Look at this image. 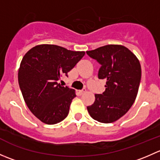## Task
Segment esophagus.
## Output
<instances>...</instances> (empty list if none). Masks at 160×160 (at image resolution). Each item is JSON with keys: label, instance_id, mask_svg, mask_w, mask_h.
I'll use <instances>...</instances> for the list:
<instances>
[{"label": "esophagus", "instance_id": "1", "mask_svg": "<svg viewBox=\"0 0 160 160\" xmlns=\"http://www.w3.org/2000/svg\"><path fill=\"white\" fill-rule=\"evenodd\" d=\"M86 90H87L86 88H83V89L80 90V94H81V95H83V93H85V92H86Z\"/></svg>", "mask_w": 160, "mask_h": 160}]
</instances>
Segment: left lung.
Here are the masks:
<instances>
[{
    "label": "left lung",
    "instance_id": "1",
    "mask_svg": "<svg viewBox=\"0 0 160 160\" xmlns=\"http://www.w3.org/2000/svg\"><path fill=\"white\" fill-rule=\"evenodd\" d=\"M87 54L101 64L98 78L106 80L105 91L95 94L88 106L94 120L111 123L125 115L135 102L141 80V66L136 56L121 45H108Z\"/></svg>",
    "mask_w": 160,
    "mask_h": 160
}]
</instances>
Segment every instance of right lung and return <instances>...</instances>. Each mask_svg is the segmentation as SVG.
I'll return each mask as SVG.
<instances>
[{
	"label": "right lung",
	"mask_w": 160,
	"mask_h": 160,
	"mask_svg": "<svg viewBox=\"0 0 160 160\" xmlns=\"http://www.w3.org/2000/svg\"><path fill=\"white\" fill-rule=\"evenodd\" d=\"M85 52L56 45H38L24 56L18 83L31 112L43 123L54 125L67 117L75 90L58 83L76 66Z\"/></svg>",
	"instance_id": "1"
}]
</instances>
